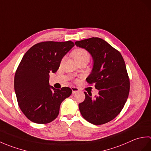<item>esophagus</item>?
I'll return each mask as SVG.
<instances>
[{
    "label": "esophagus",
    "instance_id": "1",
    "mask_svg": "<svg viewBox=\"0 0 151 151\" xmlns=\"http://www.w3.org/2000/svg\"><path fill=\"white\" fill-rule=\"evenodd\" d=\"M71 89H72V93L73 94L74 93H77L78 91V89L77 88H75V87H71Z\"/></svg>",
    "mask_w": 151,
    "mask_h": 151
}]
</instances>
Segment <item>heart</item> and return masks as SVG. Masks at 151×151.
Masks as SVG:
<instances>
[{
    "label": "heart",
    "mask_w": 151,
    "mask_h": 151,
    "mask_svg": "<svg viewBox=\"0 0 151 151\" xmlns=\"http://www.w3.org/2000/svg\"><path fill=\"white\" fill-rule=\"evenodd\" d=\"M73 56L76 62L82 59L88 58L89 59V54L87 50L82 49V48H77L73 51Z\"/></svg>",
    "instance_id": "b5f03b06"
}]
</instances>
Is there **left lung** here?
I'll return each instance as SVG.
<instances>
[{"label": "left lung", "instance_id": "1", "mask_svg": "<svg viewBox=\"0 0 151 151\" xmlns=\"http://www.w3.org/2000/svg\"><path fill=\"white\" fill-rule=\"evenodd\" d=\"M77 47L87 50L93 59V67L86 81L95 84L99 95L85 93L80 103V111L86 121L95 125L113 120L126 103L130 91V80L121 53L99 37L76 41Z\"/></svg>", "mask_w": 151, "mask_h": 151}]
</instances>
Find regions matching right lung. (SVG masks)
Listing matches in <instances>:
<instances>
[{"label":"right lung","instance_id":"1","mask_svg":"<svg viewBox=\"0 0 151 151\" xmlns=\"http://www.w3.org/2000/svg\"><path fill=\"white\" fill-rule=\"evenodd\" d=\"M75 44L71 41H43L32 47L16 70L14 88L19 106L30 121L47 124L59 114L60 104L72 93L49 85V73H56L63 57Z\"/></svg>","mask_w":151,"mask_h":151}]
</instances>
